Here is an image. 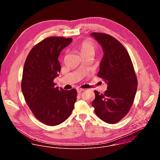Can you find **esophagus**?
<instances>
[{"instance_id": "esophagus-1", "label": "esophagus", "mask_w": 160, "mask_h": 160, "mask_svg": "<svg viewBox=\"0 0 160 160\" xmlns=\"http://www.w3.org/2000/svg\"><path fill=\"white\" fill-rule=\"evenodd\" d=\"M84 89H82V88H78L77 89V92L78 93H81V92L84 91Z\"/></svg>"}]
</instances>
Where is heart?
I'll list each match as a JSON object with an SVG mask.
<instances>
[{"label":"heart","mask_w":160,"mask_h":160,"mask_svg":"<svg viewBox=\"0 0 160 160\" xmlns=\"http://www.w3.org/2000/svg\"><path fill=\"white\" fill-rule=\"evenodd\" d=\"M98 47L95 42L89 39H86L81 42L79 47V50L81 55L91 54L94 55Z\"/></svg>","instance_id":"1"}]
</instances>
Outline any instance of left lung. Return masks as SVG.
Wrapping results in <instances>:
<instances>
[{"label": "left lung", "mask_w": 160, "mask_h": 160, "mask_svg": "<svg viewBox=\"0 0 160 160\" xmlns=\"http://www.w3.org/2000/svg\"><path fill=\"white\" fill-rule=\"evenodd\" d=\"M104 55L98 76L107 84L103 94L95 91L92 103L97 116L109 124L121 121L129 112L137 92V79L131 57L124 47L110 35L92 32Z\"/></svg>", "instance_id": "left-lung-1"}]
</instances>
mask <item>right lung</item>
<instances>
[{"mask_svg":"<svg viewBox=\"0 0 160 160\" xmlns=\"http://www.w3.org/2000/svg\"><path fill=\"white\" fill-rule=\"evenodd\" d=\"M72 41L63 37L46 38L31 50L24 65L22 91L25 101L35 117L48 126L64 122L76 101L75 89H58L53 82L61 70L60 53Z\"/></svg>","mask_w":160,"mask_h":160,"instance_id":"obj_1","label":"right lung"}]
</instances>
